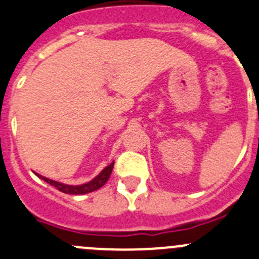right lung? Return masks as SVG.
Listing matches in <instances>:
<instances>
[{
	"mask_svg": "<svg viewBox=\"0 0 259 259\" xmlns=\"http://www.w3.org/2000/svg\"><path fill=\"white\" fill-rule=\"evenodd\" d=\"M112 168H114V162L111 164H109L107 167H105L94 180H91L90 182L83 183V185H66V183H62V182H58V181H53L50 178L44 177V176L39 175V173H35L39 178H41L42 181H45L49 185L54 186L57 190H59L60 192H64V193H68V195H84V193H89L92 192V191H96L99 188H101L105 183L107 182V180L110 178L112 172Z\"/></svg>",
	"mask_w": 259,
	"mask_h": 259,
	"instance_id": "right-lung-1",
	"label": "right lung"
}]
</instances>
